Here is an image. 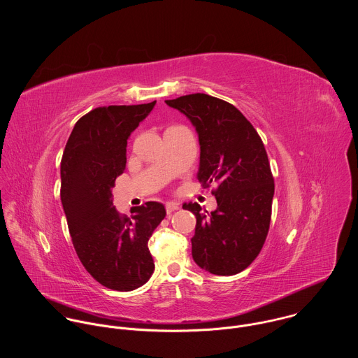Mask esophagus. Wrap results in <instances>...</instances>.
I'll return each instance as SVG.
<instances>
[{"instance_id":"esophagus-1","label":"esophagus","mask_w":358,"mask_h":358,"mask_svg":"<svg viewBox=\"0 0 358 358\" xmlns=\"http://www.w3.org/2000/svg\"><path fill=\"white\" fill-rule=\"evenodd\" d=\"M165 209H166V213H172V212L179 209V205L176 204V203H166L165 204Z\"/></svg>"}]
</instances>
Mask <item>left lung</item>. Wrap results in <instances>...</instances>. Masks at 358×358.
<instances>
[{"label":"left lung","mask_w":358,"mask_h":358,"mask_svg":"<svg viewBox=\"0 0 358 358\" xmlns=\"http://www.w3.org/2000/svg\"><path fill=\"white\" fill-rule=\"evenodd\" d=\"M165 103L197 131L199 180L204 187L217 183L213 212L201 213L197 203L183 204L197 219L193 259L212 274H237L259 255L271 219L274 179L263 142L243 113L222 99L193 94Z\"/></svg>","instance_id":"obj_1"}]
</instances>
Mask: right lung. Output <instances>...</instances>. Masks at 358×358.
Wrapping results in <instances>:
<instances>
[{"instance_id": "obj_1", "label": "right lung", "mask_w": 358, "mask_h": 358, "mask_svg": "<svg viewBox=\"0 0 358 358\" xmlns=\"http://www.w3.org/2000/svg\"><path fill=\"white\" fill-rule=\"evenodd\" d=\"M155 101L91 110L74 125L60 162V200L74 250L87 271L106 288L134 291L154 271L148 243L166 212L149 201L131 217L113 206L111 189L127 164L131 134Z\"/></svg>"}]
</instances>
